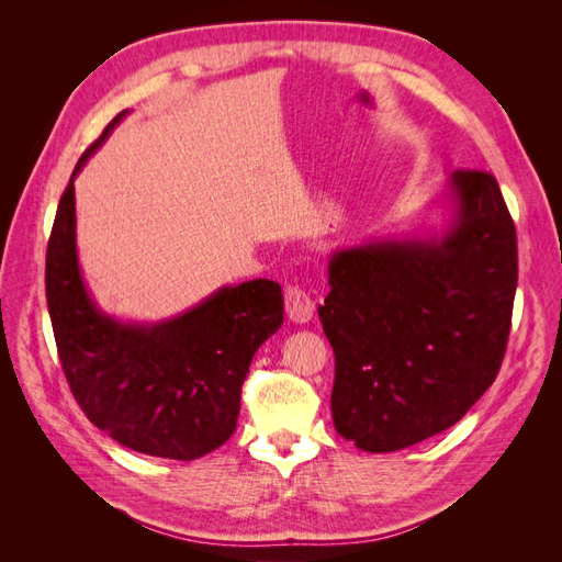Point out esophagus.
Wrapping results in <instances>:
<instances>
[{
  "instance_id": "34e87169",
  "label": "esophagus",
  "mask_w": 562,
  "mask_h": 562,
  "mask_svg": "<svg viewBox=\"0 0 562 562\" xmlns=\"http://www.w3.org/2000/svg\"><path fill=\"white\" fill-rule=\"evenodd\" d=\"M283 300H285V314L293 323H310L312 321L316 304L310 297V293H304L300 285H288L283 293Z\"/></svg>"
}]
</instances>
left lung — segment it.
Returning <instances> with one entry per match:
<instances>
[{
	"instance_id": "1",
	"label": "left lung",
	"mask_w": 562,
	"mask_h": 562,
	"mask_svg": "<svg viewBox=\"0 0 562 562\" xmlns=\"http://www.w3.org/2000/svg\"><path fill=\"white\" fill-rule=\"evenodd\" d=\"M448 225L330 255L318 304L337 434L394 452L450 429L495 382L518 283L516 227L485 171L448 178Z\"/></svg>"
}]
</instances>
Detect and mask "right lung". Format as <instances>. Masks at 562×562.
I'll use <instances>...</instances> for the list:
<instances>
[{"instance_id": "right-lung-1", "label": "right lung", "mask_w": 562, "mask_h": 562, "mask_svg": "<svg viewBox=\"0 0 562 562\" xmlns=\"http://www.w3.org/2000/svg\"><path fill=\"white\" fill-rule=\"evenodd\" d=\"M83 151L46 248V302L67 384L100 431L135 452L190 459L220 448L236 429L241 384L255 351L283 323L277 281L225 285L159 323H124L93 302L77 260L75 178L112 128Z\"/></svg>"}]
</instances>
